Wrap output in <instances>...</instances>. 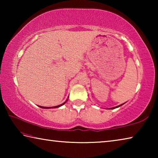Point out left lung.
Returning a JSON list of instances; mask_svg holds the SVG:
<instances>
[{"label":"left lung","mask_w":158,"mask_h":158,"mask_svg":"<svg viewBox=\"0 0 158 158\" xmlns=\"http://www.w3.org/2000/svg\"><path fill=\"white\" fill-rule=\"evenodd\" d=\"M123 105H124V103L123 104H122V105H118V106H114V107H112V108H110V109H116V108H118V107H119V106H122Z\"/></svg>","instance_id":"1"}]
</instances>
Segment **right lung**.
Here are the masks:
<instances>
[{"label": "right lung", "mask_w": 158, "mask_h": 158, "mask_svg": "<svg viewBox=\"0 0 158 158\" xmlns=\"http://www.w3.org/2000/svg\"><path fill=\"white\" fill-rule=\"evenodd\" d=\"M68 101V99H67L66 100V101L65 102H63V104H61V105H58V106H50V107H46V106H40V108H42V109H53V108H58V107H60V106H63V105H65V102H66Z\"/></svg>", "instance_id": "obj_1"}]
</instances>
